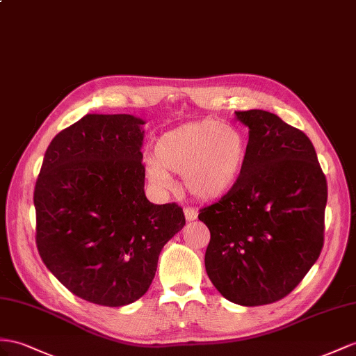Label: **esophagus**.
<instances>
[{
	"instance_id": "esophagus-1",
	"label": "esophagus",
	"mask_w": 356,
	"mask_h": 356,
	"mask_svg": "<svg viewBox=\"0 0 356 356\" xmlns=\"http://www.w3.org/2000/svg\"><path fill=\"white\" fill-rule=\"evenodd\" d=\"M184 212H185L186 221H194V220H197L198 213H197V211H195L194 207H185V209H184Z\"/></svg>"
}]
</instances>
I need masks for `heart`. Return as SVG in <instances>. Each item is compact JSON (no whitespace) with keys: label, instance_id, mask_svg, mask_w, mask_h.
I'll list each match as a JSON object with an SVG mask.
<instances>
[{"label":"heart","instance_id":"obj_1","mask_svg":"<svg viewBox=\"0 0 356 356\" xmlns=\"http://www.w3.org/2000/svg\"><path fill=\"white\" fill-rule=\"evenodd\" d=\"M145 175L159 189L172 186L170 172L184 175L188 193L198 200H218L239 184L247 159L242 134L218 120L186 123L162 134Z\"/></svg>","mask_w":356,"mask_h":356}]
</instances>
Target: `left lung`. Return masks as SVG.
Returning <instances> with one entry per match:
<instances>
[{
    "label": "left lung",
    "mask_w": 356,
    "mask_h": 356,
    "mask_svg": "<svg viewBox=\"0 0 356 356\" xmlns=\"http://www.w3.org/2000/svg\"><path fill=\"white\" fill-rule=\"evenodd\" d=\"M236 118L250 129L242 177L198 220L211 232L212 284L230 302L257 307L287 296L321 256L327 186L302 131L263 109Z\"/></svg>",
    "instance_id": "left-lung-1"
}]
</instances>
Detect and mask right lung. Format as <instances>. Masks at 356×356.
I'll use <instances>...</instances> for the list:
<instances>
[{
	"instance_id": "1",
	"label": "right lung",
	"mask_w": 356,
	"mask_h": 356,
	"mask_svg": "<svg viewBox=\"0 0 356 356\" xmlns=\"http://www.w3.org/2000/svg\"><path fill=\"white\" fill-rule=\"evenodd\" d=\"M144 123L131 114L84 115L51 141L35 181L40 257L72 293L97 305L140 299L163 245L185 225L180 206L145 197Z\"/></svg>"
}]
</instances>
